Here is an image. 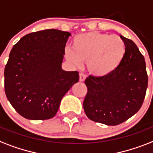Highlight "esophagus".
I'll use <instances>...</instances> for the list:
<instances>
[{
  "label": "esophagus",
  "mask_w": 153,
  "mask_h": 153,
  "mask_svg": "<svg viewBox=\"0 0 153 153\" xmlns=\"http://www.w3.org/2000/svg\"><path fill=\"white\" fill-rule=\"evenodd\" d=\"M85 79V76L83 74H79V81L80 82H84Z\"/></svg>",
  "instance_id": "1"
}]
</instances>
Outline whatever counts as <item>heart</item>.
<instances>
[{
  "label": "heart",
  "instance_id": "1",
  "mask_svg": "<svg viewBox=\"0 0 153 153\" xmlns=\"http://www.w3.org/2000/svg\"><path fill=\"white\" fill-rule=\"evenodd\" d=\"M126 51V44L119 36L91 31L75 36L72 48H66L65 56L74 65L79 66L85 61L88 73L101 78L120 68Z\"/></svg>",
  "mask_w": 153,
  "mask_h": 153
}]
</instances>
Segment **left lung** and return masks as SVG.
Here are the masks:
<instances>
[{"label":"left lung","instance_id":"left-lung-1","mask_svg":"<svg viewBox=\"0 0 153 153\" xmlns=\"http://www.w3.org/2000/svg\"><path fill=\"white\" fill-rule=\"evenodd\" d=\"M126 55L117 70L108 76H89L83 101L85 115L92 121L115 126L141 108L148 87L145 58L134 42L123 35Z\"/></svg>","mask_w":153,"mask_h":153}]
</instances>
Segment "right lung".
I'll return each instance as SVG.
<instances>
[{
  "label": "right lung",
  "mask_w": 153,
  "mask_h": 153,
  "mask_svg": "<svg viewBox=\"0 0 153 153\" xmlns=\"http://www.w3.org/2000/svg\"><path fill=\"white\" fill-rule=\"evenodd\" d=\"M69 32L48 29L28 33L10 52L4 90L12 106L32 120L55 116L63 97L79 82L78 71L62 69Z\"/></svg>",
  "instance_id": "add662e5"
}]
</instances>
